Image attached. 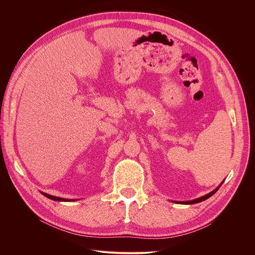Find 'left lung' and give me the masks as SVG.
Returning <instances> with one entry per match:
<instances>
[{
    "label": "left lung",
    "mask_w": 255,
    "mask_h": 255,
    "mask_svg": "<svg viewBox=\"0 0 255 255\" xmlns=\"http://www.w3.org/2000/svg\"><path fill=\"white\" fill-rule=\"evenodd\" d=\"M223 183H224V180H223L222 183H221L219 186H218L214 191H212L211 193H209V194H207V195H205V196H203V197H200V198H198V199H195V200H192V201H171V202H174V203H176V204H185V205H191V204H197V203L203 202V201L209 199L210 197H212L218 190H219V188L221 187V185H222Z\"/></svg>",
    "instance_id": "8db88e82"
}]
</instances>
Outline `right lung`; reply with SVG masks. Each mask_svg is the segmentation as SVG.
Here are the masks:
<instances>
[{
    "label": "right lung",
    "instance_id": "obj_1",
    "mask_svg": "<svg viewBox=\"0 0 255 255\" xmlns=\"http://www.w3.org/2000/svg\"><path fill=\"white\" fill-rule=\"evenodd\" d=\"M43 196H45L46 198L50 199V200H53V201H58V202H74V201H78L80 199H64V198H59V197H55V196H51V195H48L46 193H43V192H40Z\"/></svg>",
    "mask_w": 255,
    "mask_h": 255
}]
</instances>
